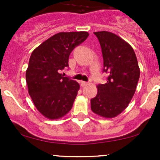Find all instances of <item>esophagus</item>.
I'll list each match as a JSON object with an SVG mask.
<instances>
[{
    "mask_svg": "<svg viewBox=\"0 0 160 160\" xmlns=\"http://www.w3.org/2000/svg\"><path fill=\"white\" fill-rule=\"evenodd\" d=\"M87 85H88V82H85V81H82L81 82V86L82 87H85V86H87Z\"/></svg>",
    "mask_w": 160,
    "mask_h": 160,
    "instance_id": "34e87169",
    "label": "esophagus"
}]
</instances>
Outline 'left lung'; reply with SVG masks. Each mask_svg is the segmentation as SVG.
I'll return each instance as SVG.
<instances>
[{
    "label": "left lung",
    "instance_id": "left-lung-1",
    "mask_svg": "<svg viewBox=\"0 0 160 160\" xmlns=\"http://www.w3.org/2000/svg\"><path fill=\"white\" fill-rule=\"evenodd\" d=\"M100 42L107 83L97 86L98 93L90 100L93 113L105 118L120 114L132 101L140 76L132 46L121 37L107 31L94 32Z\"/></svg>",
    "mask_w": 160,
    "mask_h": 160
}]
</instances>
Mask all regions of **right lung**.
Instances as JSON below:
<instances>
[{"mask_svg": "<svg viewBox=\"0 0 160 160\" xmlns=\"http://www.w3.org/2000/svg\"><path fill=\"white\" fill-rule=\"evenodd\" d=\"M88 35L87 32H59L32 52L25 77L31 98L44 117L61 118L72 108L80 84L59 70L68 67L70 52Z\"/></svg>", "mask_w": 160, "mask_h": 160, "instance_id": "1", "label": "right lung"}]
</instances>
